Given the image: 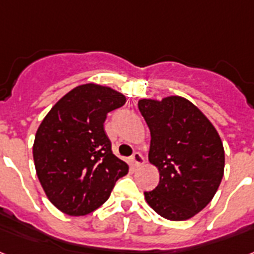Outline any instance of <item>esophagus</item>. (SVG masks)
I'll return each instance as SVG.
<instances>
[{"mask_svg": "<svg viewBox=\"0 0 254 254\" xmlns=\"http://www.w3.org/2000/svg\"><path fill=\"white\" fill-rule=\"evenodd\" d=\"M144 163V157L140 153H133V156L131 157V165L133 167H140Z\"/></svg>", "mask_w": 254, "mask_h": 254, "instance_id": "esophagus-1", "label": "esophagus"}]
</instances>
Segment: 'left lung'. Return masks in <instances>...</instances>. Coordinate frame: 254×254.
<instances>
[{
	"label": "left lung",
	"instance_id": "left-lung-1",
	"mask_svg": "<svg viewBox=\"0 0 254 254\" xmlns=\"http://www.w3.org/2000/svg\"><path fill=\"white\" fill-rule=\"evenodd\" d=\"M139 110L150 129L149 162L160 183L144 192L153 210L169 221H187L213 197L225 173V149L206 115L187 98H141Z\"/></svg>",
	"mask_w": 254,
	"mask_h": 254
}]
</instances>
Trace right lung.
<instances>
[{"label":"right lung","mask_w":254,"mask_h":254,"mask_svg":"<svg viewBox=\"0 0 254 254\" xmlns=\"http://www.w3.org/2000/svg\"><path fill=\"white\" fill-rule=\"evenodd\" d=\"M126 104L110 87L88 83L71 89L37 128L33 161L47 197L72 217L96 210L108 200L128 165L113 154L105 133L108 113Z\"/></svg>","instance_id":"1"}]
</instances>
